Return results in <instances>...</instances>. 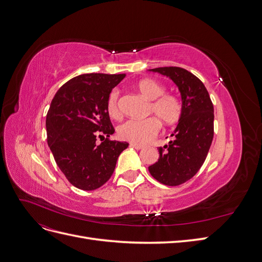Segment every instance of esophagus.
I'll return each instance as SVG.
<instances>
[{
  "instance_id": "1",
  "label": "esophagus",
  "mask_w": 262,
  "mask_h": 262,
  "mask_svg": "<svg viewBox=\"0 0 262 262\" xmlns=\"http://www.w3.org/2000/svg\"><path fill=\"white\" fill-rule=\"evenodd\" d=\"M130 146L134 147V148H136V149H142V148H143V147H144L143 145H140V144H136V143H131V144H130Z\"/></svg>"
}]
</instances>
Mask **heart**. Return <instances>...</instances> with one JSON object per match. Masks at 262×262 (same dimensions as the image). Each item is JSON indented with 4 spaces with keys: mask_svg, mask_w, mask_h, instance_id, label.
Wrapping results in <instances>:
<instances>
[{
    "mask_svg": "<svg viewBox=\"0 0 262 262\" xmlns=\"http://www.w3.org/2000/svg\"><path fill=\"white\" fill-rule=\"evenodd\" d=\"M136 90L148 101L145 120H128L118 126V138L136 144H147L161 130V123L166 125L176 124L182 117V102L175 94L165 93V86L153 78H143L134 85ZM107 113L113 119H120L119 95L112 92L107 99Z\"/></svg>",
    "mask_w": 262,
    "mask_h": 262,
    "instance_id": "1",
    "label": "heart"
}]
</instances>
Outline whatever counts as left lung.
<instances>
[{"label":"left lung","mask_w":262,"mask_h":262,"mask_svg":"<svg viewBox=\"0 0 262 262\" xmlns=\"http://www.w3.org/2000/svg\"><path fill=\"white\" fill-rule=\"evenodd\" d=\"M149 71L168 76L181 94L182 117L168 145L158 147L160 158L148 170L166 186H179L199 171L214 136V108L204 84L189 71L178 67Z\"/></svg>","instance_id":"8db88e82"}]
</instances>
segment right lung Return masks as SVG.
<instances>
[{
  "instance_id": "right-lung-1",
  "label": "right lung",
  "mask_w": 262,
  "mask_h": 262,
  "mask_svg": "<svg viewBox=\"0 0 262 262\" xmlns=\"http://www.w3.org/2000/svg\"><path fill=\"white\" fill-rule=\"evenodd\" d=\"M125 74L90 73L73 77L54 95L47 114V141L54 161L74 187L95 190L114 173L126 142L109 140L115 129L107 99ZM106 140L96 144V137ZM105 139V138H104Z\"/></svg>"
}]
</instances>
